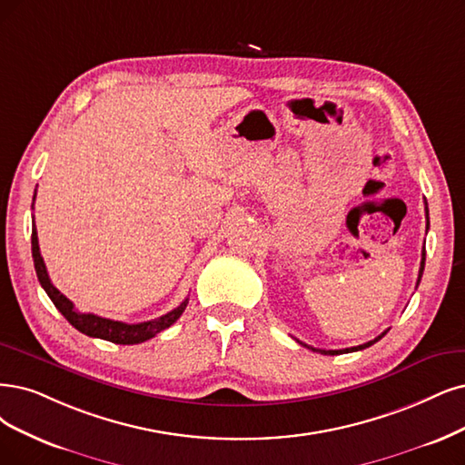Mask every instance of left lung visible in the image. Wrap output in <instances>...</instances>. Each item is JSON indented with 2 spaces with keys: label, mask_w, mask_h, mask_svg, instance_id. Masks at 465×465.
I'll use <instances>...</instances> for the list:
<instances>
[{
  "label": "left lung",
  "mask_w": 465,
  "mask_h": 465,
  "mask_svg": "<svg viewBox=\"0 0 465 465\" xmlns=\"http://www.w3.org/2000/svg\"><path fill=\"white\" fill-rule=\"evenodd\" d=\"M425 214H427V228H429V211H427V203H425ZM423 268H425V247H423V251H421V264H420V273H418V285H420V282H421V276H423ZM387 333V331H385ZM385 333H381L380 337H375L373 341H368V342H364V345H358V347H351V349H342V351H322V349H312V347H308V345H304V342H301V345H304V347H308V349H312V351H316V352H322V354H342V352H354V351H362V349H368V347H371L373 342H377L380 341Z\"/></svg>",
  "instance_id": "left-lung-1"
}]
</instances>
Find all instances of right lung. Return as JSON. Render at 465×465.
I'll list each match as a JSON object with an SVG mask.
<instances>
[{"instance_id":"right-lung-1","label":"right lung","mask_w":465,"mask_h":465,"mask_svg":"<svg viewBox=\"0 0 465 465\" xmlns=\"http://www.w3.org/2000/svg\"><path fill=\"white\" fill-rule=\"evenodd\" d=\"M34 199H36V195H34ZM32 206H34V203H32ZM32 259H34V268H36V276H38L44 291L51 299V302L55 304L57 311L68 320V323L74 325V328L78 331H82L84 335L105 339V341L116 342V345H137V342H143V341L154 337L163 330L170 328V325L182 316V312L187 306V299H185L178 308L170 311L168 314H164L157 320H151V322H142V323H124V322L101 318L95 314L78 312L74 304L68 301L54 283H51V280L47 276V270H45L44 259L40 254L38 232H36V223H34V220H32Z\"/></svg>"}]
</instances>
